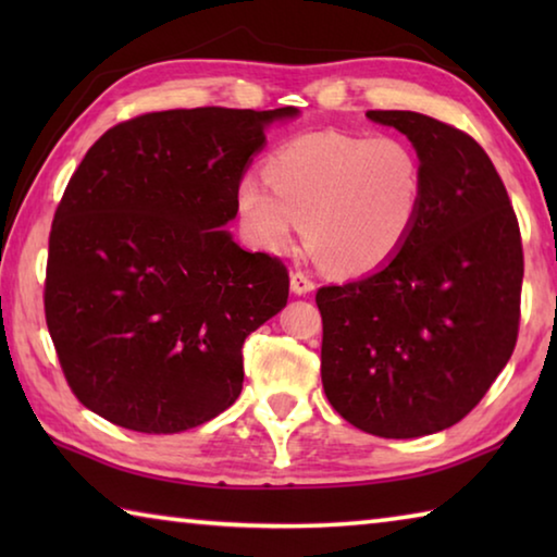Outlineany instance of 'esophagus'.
Segmentation results:
<instances>
[{
	"label": "esophagus",
	"mask_w": 557,
	"mask_h": 557,
	"mask_svg": "<svg viewBox=\"0 0 557 557\" xmlns=\"http://www.w3.org/2000/svg\"><path fill=\"white\" fill-rule=\"evenodd\" d=\"M289 287H292V292H295V295H309V292L314 289V280L309 277L307 272L297 270V272H292V275H289Z\"/></svg>",
	"instance_id": "esophagus-1"
}]
</instances>
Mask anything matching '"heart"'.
Instances as JSON below:
<instances>
[{
    "label": "heart",
    "instance_id": "heart-1",
    "mask_svg": "<svg viewBox=\"0 0 557 557\" xmlns=\"http://www.w3.org/2000/svg\"><path fill=\"white\" fill-rule=\"evenodd\" d=\"M262 172L270 191L252 176L235 188L245 235L258 248L282 250L301 223L319 265L344 277L388 265L428 203L418 149L393 135L307 132L280 145Z\"/></svg>",
    "mask_w": 557,
    "mask_h": 557
}]
</instances>
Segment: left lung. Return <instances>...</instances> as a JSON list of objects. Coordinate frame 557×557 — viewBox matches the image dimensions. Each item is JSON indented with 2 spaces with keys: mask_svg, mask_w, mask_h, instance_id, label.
Listing matches in <instances>:
<instances>
[{
  "mask_svg": "<svg viewBox=\"0 0 557 557\" xmlns=\"http://www.w3.org/2000/svg\"><path fill=\"white\" fill-rule=\"evenodd\" d=\"M366 117L403 132L418 149L428 203L388 265L319 287L322 383L354 428L422 437L474 410L513 354L521 231L474 137L410 110H369Z\"/></svg>",
  "mask_w": 557,
  "mask_h": 557,
  "instance_id": "1",
  "label": "left lung"
}]
</instances>
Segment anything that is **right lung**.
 I'll list each match as a JSON object with an SVG mask.
<instances>
[{"instance_id": "right-lung-1", "label": "right lung", "mask_w": 557, "mask_h": 557, "mask_svg": "<svg viewBox=\"0 0 557 557\" xmlns=\"http://www.w3.org/2000/svg\"><path fill=\"white\" fill-rule=\"evenodd\" d=\"M297 108L147 112L110 127L55 209L44 312L71 391L172 435L231 408L243 344L287 305L280 258L221 231L265 127Z\"/></svg>"}]
</instances>
